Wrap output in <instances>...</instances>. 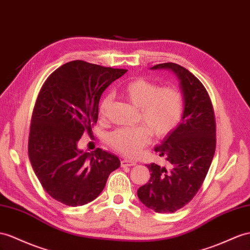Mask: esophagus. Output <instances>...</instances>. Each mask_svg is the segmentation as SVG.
Segmentation results:
<instances>
[{
  "instance_id": "obj_1",
  "label": "esophagus",
  "mask_w": 250,
  "mask_h": 250,
  "mask_svg": "<svg viewBox=\"0 0 250 250\" xmlns=\"http://www.w3.org/2000/svg\"><path fill=\"white\" fill-rule=\"evenodd\" d=\"M120 165H121V167L125 168V167H131V166H135L136 163L129 161V159H123V161L120 162Z\"/></svg>"
}]
</instances>
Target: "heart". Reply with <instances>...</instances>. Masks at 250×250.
I'll return each mask as SVG.
<instances>
[{"mask_svg":"<svg viewBox=\"0 0 250 250\" xmlns=\"http://www.w3.org/2000/svg\"><path fill=\"white\" fill-rule=\"evenodd\" d=\"M125 97L139 107L138 121L143 125L120 127L108 134L107 143L121 154L137 156L151 142L152 134L164 138L173 132L182 121L185 110L184 94L174 85L161 86L158 83L136 78L124 87ZM112 95H105L99 104V113L105 116L112 104Z\"/></svg>","mask_w":250,"mask_h":250,"instance_id":"b5f03b06","label":"heart"}]
</instances>
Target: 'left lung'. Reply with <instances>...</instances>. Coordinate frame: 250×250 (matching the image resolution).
Here are the masks:
<instances>
[{
  "label": "left lung",
  "mask_w": 250,
  "mask_h": 250,
  "mask_svg": "<svg viewBox=\"0 0 250 250\" xmlns=\"http://www.w3.org/2000/svg\"><path fill=\"white\" fill-rule=\"evenodd\" d=\"M157 68H169L177 75L185 110L182 123L154 149L170 168L146 165L151 177L137 190V195L155 212L172 213L195 196L208 173L216 145L215 117L207 89L193 74L172 62L152 67Z\"/></svg>",
  "instance_id": "8db88e82"
}]
</instances>
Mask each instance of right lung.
<instances>
[{
  "mask_svg": "<svg viewBox=\"0 0 250 250\" xmlns=\"http://www.w3.org/2000/svg\"><path fill=\"white\" fill-rule=\"evenodd\" d=\"M126 70L75 60L57 68L42 85L31 116L28 156L54 200L72 207L94 201L120 166L111 153L82 152L77 143L97 124L102 93Z\"/></svg>",
  "mask_w": 250,
  "mask_h": 250,
  "instance_id": "obj_1",
  "label": "right lung"
}]
</instances>
